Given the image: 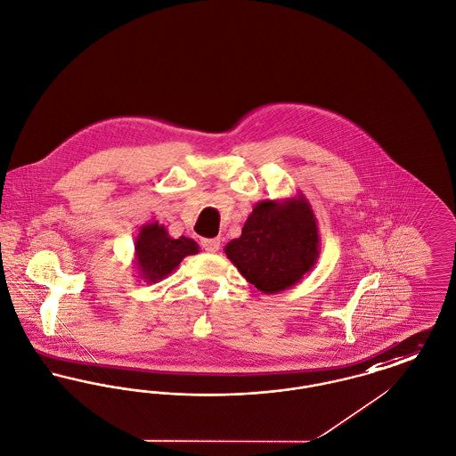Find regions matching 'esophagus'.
I'll return each instance as SVG.
<instances>
[{
	"instance_id": "obj_1",
	"label": "esophagus",
	"mask_w": 456,
	"mask_h": 456,
	"mask_svg": "<svg viewBox=\"0 0 456 456\" xmlns=\"http://www.w3.org/2000/svg\"><path fill=\"white\" fill-rule=\"evenodd\" d=\"M219 245H221V241L217 239L202 240V247H204V250H208V252H211V254H215V252L219 250Z\"/></svg>"
}]
</instances>
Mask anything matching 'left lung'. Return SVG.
Returning a JSON list of instances; mask_svg holds the SVG:
<instances>
[{
    "label": "left lung",
    "instance_id": "8db88e82",
    "mask_svg": "<svg viewBox=\"0 0 456 456\" xmlns=\"http://www.w3.org/2000/svg\"><path fill=\"white\" fill-rule=\"evenodd\" d=\"M319 228L304 193L261 200L247 217L241 235L224 254L240 274L263 293L295 287L319 259Z\"/></svg>",
    "mask_w": 456,
    "mask_h": 456
}]
</instances>
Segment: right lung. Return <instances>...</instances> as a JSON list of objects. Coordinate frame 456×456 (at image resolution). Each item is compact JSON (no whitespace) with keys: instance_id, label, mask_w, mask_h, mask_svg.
Segmentation results:
<instances>
[{"instance_id":"1","label":"right lung","mask_w":456,"mask_h":456,"mask_svg":"<svg viewBox=\"0 0 456 456\" xmlns=\"http://www.w3.org/2000/svg\"><path fill=\"white\" fill-rule=\"evenodd\" d=\"M197 241L187 237H169L165 224L158 221L145 223L135 239L137 278L145 283H158L169 276L187 256L199 254Z\"/></svg>"}]
</instances>
